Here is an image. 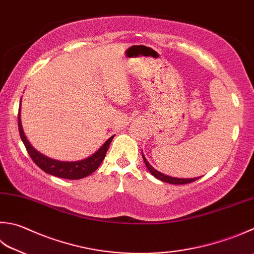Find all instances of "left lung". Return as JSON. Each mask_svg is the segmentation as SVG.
I'll use <instances>...</instances> for the list:
<instances>
[{
  "label": "left lung",
  "mask_w": 254,
  "mask_h": 254,
  "mask_svg": "<svg viewBox=\"0 0 254 254\" xmlns=\"http://www.w3.org/2000/svg\"><path fill=\"white\" fill-rule=\"evenodd\" d=\"M142 158H143V161H145V165H146V167L148 168V170H149L150 174H151L152 176H155L157 179H159V180H161V181H165V183L172 184V185H186V184L192 183V181H195V180H198V179L200 178V177H198V178H190V179H188V178H187V179H186V178H174V177L164 175V174H161V172L157 171L155 168H152L149 162L147 161L145 156H143V154H142Z\"/></svg>",
  "instance_id": "obj_1"
}]
</instances>
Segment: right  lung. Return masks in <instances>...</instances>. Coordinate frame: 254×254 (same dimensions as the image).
Here are the masks:
<instances>
[{
	"label": "right lung",
	"instance_id": "obj_1",
	"mask_svg": "<svg viewBox=\"0 0 254 254\" xmlns=\"http://www.w3.org/2000/svg\"><path fill=\"white\" fill-rule=\"evenodd\" d=\"M17 119H18V131H20L21 139L24 142V146H25L28 155H30V157L32 158V160L34 161L43 171H45L46 174L59 177V178L76 180V179L85 178V177L93 174V172L100 166V164H102L105 156H106L108 147L111 145V142L114 138V136H112L107 141H105L104 145L100 147L94 155L86 158L84 160L71 161V162L59 161L40 154V152L35 150L34 148L31 146V143L28 142L27 138L25 137V135H24L20 112H18Z\"/></svg>",
	"mask_w": 254,
	"mask_h": 254
}]
</instances>
